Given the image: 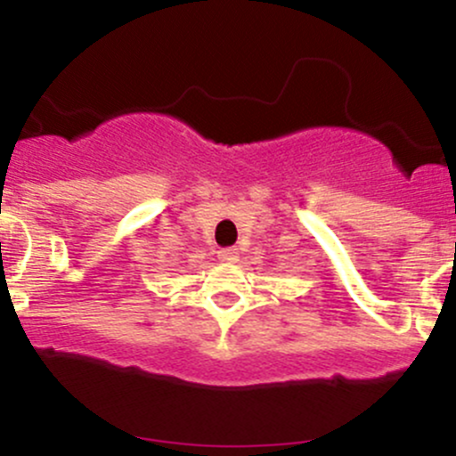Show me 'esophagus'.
<instances>
[{
	"label": "esophagus",
	"mask_w": 456,
	"mask_h": 456,
	"mask_svg": "<svg viewBox=\"0 0 456 456\" xmlns=\"http://www.w3.org/2000/svg\"><path fill=\"white\" fill-rule=\"evenodd\" d=\"M218 257L223 262H236L238 257H240V254H238L236 247H227V249H220L218 251Z\"/></svg>",
	"instance_id": "34e87169"
}]
</instances>
